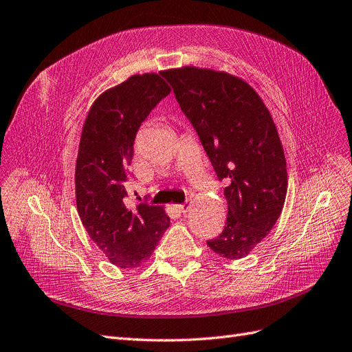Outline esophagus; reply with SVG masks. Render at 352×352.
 <instances>
[{
  "label": "esophagus",
  "mask_w": 352,
  "mask_h": 352,
  "mask_svg": "<svg viewBox=\"0 0 352 352\" xmlns=\"http://www.w3.org/2000/svg\"><path fill=\"white\" fill-rule=\"evenodd\" d=\"M176 207H177V210H179L180 213H186V212L189 210V207H191V203L185 201L184 204H179V206H176Z\"/></svg>",
  "instance_id": "obj_1"
}]
</instances>
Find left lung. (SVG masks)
Wrapping results in <instances>:
<instances>
[{"instance_id": "1", "label": "left lung", "mask_w": 352, "mask_h": 352, "mask_svg": "<svg viewBox=\"0 0 352 352\" xmlns=\"http://www.w3.org/2000/svg\"><path fill=\"white\" fill-rule=\"evenodd\" d=\"M161 75L191 121L217 179L225 180L228 217L207 245L225 259L245 258L281 214L287 167L268 108L244 80L184 66Z\"/></svg>"}]
</instances>
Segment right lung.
I'll use <instances>...</instances> for the list:
<instances>
[{
  "mask_svg": "<svg viewBox=\"0 0 352 352\" xmlns=\"http://www.w3.org/2000/svg\"><path fill=\"white\" fill-rule=\"evenodd\" d=\"M168 93L158 74L131 75L103 91L84 121L75 166L77 210L90 239L118 268L146 262L170 225L163 207H127L124 186L136 133Z\"/></svg>",
  "mask_w": 352,
  "mask_h": 352,
  "instance_id": "add662e5",
  "label": "right lung"
}]
</instances>
